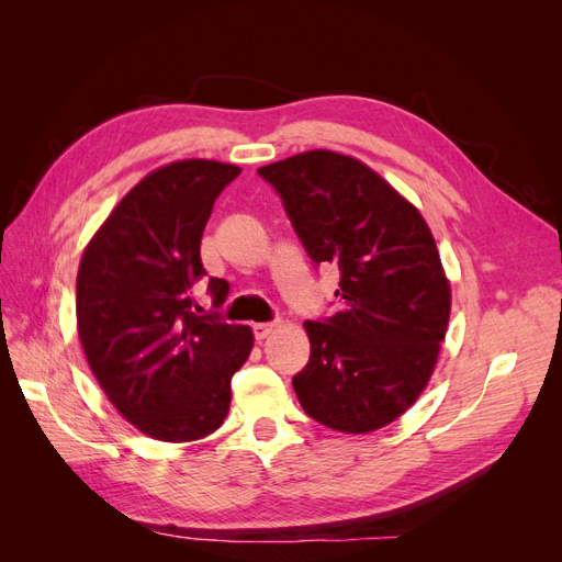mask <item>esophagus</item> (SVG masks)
<instances>
[{"label": "esophagus", "instance_id": "obj_1", "mask_svg": "<svg viewBox=\"0 0 562 562\" xmlns=\"http://www.w3.org/2000/svg\"><path fill=\"white\" fill-rule=\"evenodd\" d=\"M274 330H277V323H255L252 326V333L258 342H262V339H267Z\"/></svg>", "mask_w": 562, "mask_h": 562}]
</instances>
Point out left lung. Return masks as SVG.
I'll use <instances>...</instances> for the list:
<instances>
[{
	"label": "left lung",
	"instance_id": "8db88e82",
	"mask_svg": "<svg viewBox=\"0 0 562 562\" xmlns=\"http://www.w3.org/2000/svg\"><path fill=\"white\" fill-rule=\"evenodd\" d=\"M277 187L314 262L339 267V312L307 321L310 363L293 389L342 434L396 422L427 389L452 291L427 220L378 171L333 149L258 168Z\"/></svg>",
	"mask_w": 562,
	"mask_h": 562
}]
</instances>
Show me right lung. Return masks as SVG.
Here are the masks:
<instances>
[{"mask_svg":"<svg viewBox=\"0 0 562 562\" xmlns=\"http://www.w3.org/2000/svg\"><path fill=\"white\" fill-rule=\"evenodd\" d=\"M239 166L180 159L155 168L116 203L83 248L77 330L91 372L135 429L192 443L223 427L232 375L252 349L250 326L192 312L206 274L201 236ZM215 304L225 281L211 279Z\"/></svg>","mask_w":562,"mask_h":562,"instance_id":"add662e5","label":"right lung"}]
</instances>
